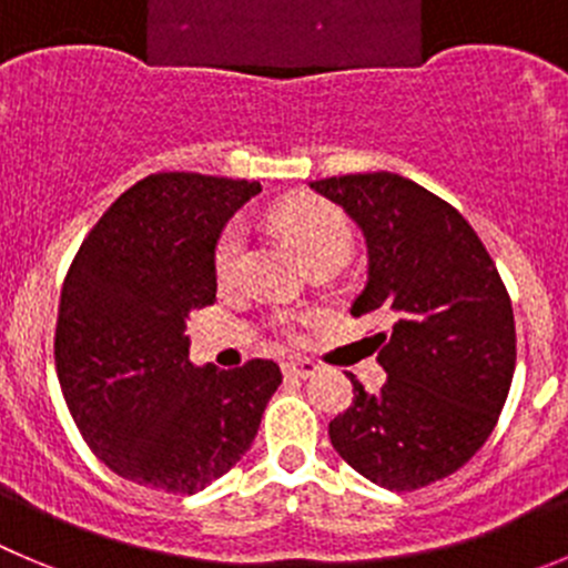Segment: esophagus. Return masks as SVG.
Here are the masks:
<instances>
[{
    "mask_svg": "<svg viewBox=\"0 0 568 568\" xmlns=\"http://www.w3.org/2000/svg\"><path fill=\"white\" fill-rule=\"evenodd\" d=\"M317 365L312 359H290L284 362V374L295 376V379H312L317 374Z\"/></svg>",
    "mask_w": 568,
    "mask_h": 568,
    "instance_id": "esophagus-1",
    "label": "esophagus"
}]
</instances>
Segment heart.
<instances>
[{"instance_id": "1", "label": "heart", "mask_w": 568, "mask_h": 568, "mask_svg": "<svg viewBox=\"0 0 568 568\" xmlns=\"http://www.w3.org/2000/svg\"><path fill=\"white\" fill-rule=\"evenodd\" d=\"M273 220L281 234L304 253L306 262H315L321 256L348 258L351 242H354L348 220L343 217V212H337V209L323 203V200L287 203V206H281L273 214ZM245 245L247 234L240 220L225 225L223 234L217 236V245H214V275L223 284H229V281L240 275L242 262H245Z\"/></svg>"}]
</instances>
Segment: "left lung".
Returning a JSON list of instances; mask_svg holds the SVG:
<instances>
[{"label":"left lung","instance_id":"obj_1","mask_svg":"<svg viewBox=\"0 0 568 568\" xmlns=\"http://www.w3.org/2000/svg\"><path fill=\"white\" fill-rule=\"evenodd\" d=\"M368 245L351 315H379L387 382L328 424L337 455L387 490H415L466 466L488 440L516 371V323L494 258L455 206L396 172L312 181Z\"/></svg>","mask_w":568,"mask_h":568}]
</instances>
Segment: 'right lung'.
<instances>
[{"label":"right lung","instance_id":"right-lung-1","mask_svg":"<svg viewBox=\"0 0 568 568\" xmlns=\"http://www.w3.org/2000/svg\"><path fill=\"white\" fill-rule=\"evenodd\" d=\"M256 181L159 172L119 194L61 290L55 371L80 435L119 477L192 496L242 460L273 359L234 371L189 362V312L217 298L214 245Z\"/></svg>","mask_w":568,"mask_h":568}]
</instances>
